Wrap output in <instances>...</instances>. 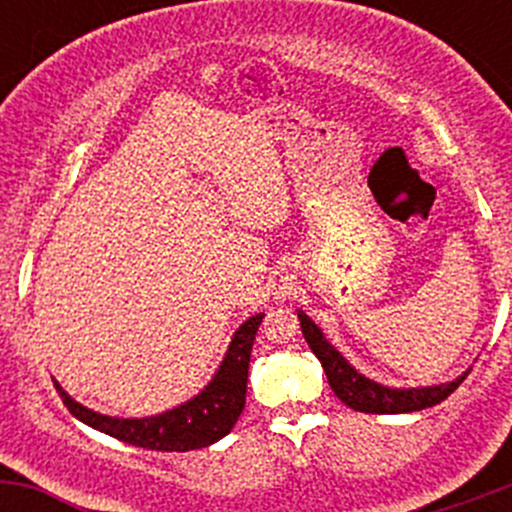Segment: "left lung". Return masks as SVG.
I'll return each mask as SVG.
<instances>
[{"mask_svg": "<svg viewBox=\"0 0 512 512\" xmlns=\"http://www.w3.org/2000/svg\"><path fill=\"white\" fill-rule=\"evenodd\" d=\"M299 322H302V334L307 339L309 349L314 356L322 361L324 374H327L329 386L334 394L349 406V409L361 411V414H409V411H421L428 406L441 404L443 399L453 394L458 386L463 384L466 374L458 376L451 384L441 386H426V389H389L376 381L366 379L359 371L347 364L342 354L324 339L322 329L312 322L304 312H299Z\"/></svg>", "mask_w": 512, "mask_h": 512, "instance_id": "left-lung-1", "label": "left lung"}]
</instances>
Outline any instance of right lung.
Segmentation results:
<instances>
[{
  "instance_id": "obj_1",
  "label": "right lung",
  "mask_w": 512,
  "mask_h": 512,
  "mask_svg": "<svg viewBox=\"0 0 512 512\" xmlns=\"http://www.w3.org/2000/svg\"><path fill=\"white\" fill-rule=\"evenodd\" d=\"M265 314H255L247 319L232 337L223 364L215 379L205 386L203 394L190 399L188 404L173 411H165L151 418H111L101 416L86 406L76 404L64 389L54 381L61 401L79 421L89 423L98 431L118 438L131 446L148 448V451H193L220 441L232 431V426L245 409L247 394V369H250L252 344Z\"/></svg>"
}]
</instances>
